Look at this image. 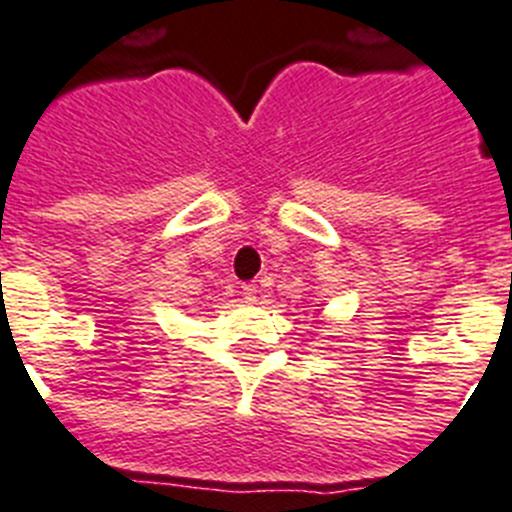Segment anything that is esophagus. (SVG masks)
I'll return each instance as SVG.
<instances>
[{"mask_svg":"<svg viewBox=\"0 0 512 512\" xmlns=\"http://www.w3.org/2000/svg\"><path fill=\"white\" fill-rule=\"evenodd\" d=\"M243 298L251 300V303H253V300L259 298V287H256V285H243Z\"/></svg>","mask_w":512,"mask_h":512,"instance_id":"esophagus-1","label":"esophagus"}]
</instances>
